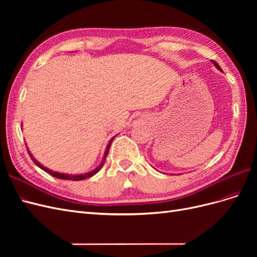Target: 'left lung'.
<instances>
[{"instance_id": "1", "label": "left lung", "mask_w": 257, "mask_h": 257, "mask_svg": "<svg viewBox=\"0 0 257 257\" xmlns=\"http://www.w3.org/2000/svg\"><path fill=\"white\" fill-rule=\"evenodd\" d=\"M211 62H212V63H213V64H214V66H215V67H216V68H217V69H219V71H222V69H221V67H220V66H219V64H217V63H216V62H215V61H212V60H211Z\"/></svg>"}]
</instances>
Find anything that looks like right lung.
I'll return each mask as SVG.
<instances>
[{
	"label": "right lung",
	"mask_w": 257,
	"mask_h": 257,
	"mask_svg": "<svg viewBox=\"0 0 257 257\" xmlns=\"http://www.w3.org/2000/svg\"><path fill=\"white\" fill-rule=\"evenodd\" d=\"M114 139V137H112L110 141H109V143H108V145H107V147H106V150H105V153H104V157H103V160H102V162L99 163V165L98 166H96L94 169L93 170H91V172H88V173H85V174H77V175H72V174H63V173H59V172H53V170H51V169H49V168H47V167H45L44 165H42L40 162H38L37 160H35V158L33 157L32 155V153L30 152V150L28 149V152H29V154H30V157H31V159L33 160V162L35 163V164L40 167L41 169H43L44 172H46V173H48L49 175H51V176H53V177H56V178H58V179H63V180H72V181H79V180H83V179H87V178H90V177H92L93 175H95L96 173H98L99 172V169L102 168V166L104 165V163H105V160H106V157H107V154H108V151H109V148H110V145H111V143H112V141Z\"/></svg>",
	"instance_id": "obj_1"
}]
</instances>
